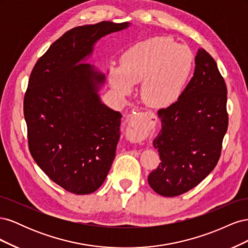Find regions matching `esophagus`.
Instances as JSON below:
<instances>
[{"instance_id": "obj_1", "label": "esophagus", "mask_w": 248, "mask_h": 248, "mask_svg": "<svg viewBox=\"0 0 248 248\" xmlns=\"http://www.w3.org/2000/svg\"><path fill=\"white\" fill-rule=\"evenodd\" d=\"M155 118L154 114L151 111L149 112H144V114H141V119L140 121L136 118V117H131L129 120H128V126H130L131 128L136 129L138 131H140L142 128H145V127L151 122V120Z\"/></svg>"}]
</instances>
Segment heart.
Listing matches in <instances>:
<instances>
[{
  "mask_svg": "<svg viewBox=\"0 0 248 248\" xmlns=\"http://www.w3.org/2000/svg\"><path fill=\"white\" fill-rule=\"evenodd\" d=\"M193 65L192 51L168 37H153L133 44L111 64L108 79L120 96H127L141 81L140 97L152 108H168L181 97Z\"/></svg>",
  "mask_w": 248,
  "mask_h": 248,
  "instance_id": "obj_1",
  "label": "heart"
}]
</instances>
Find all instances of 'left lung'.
Listing matches in <instances>:
<instances>
[{"instance_id": "obj_1", "label": "left lung", "mask_w": 248, "mask_h": 248, "mask_svg": "<svg viewBox=\"0 0 248 248\" xmlns=\"http://www.w3.org/2000/svg\"><path fill=\"white\" fill-rule=\"evenodd\" d=\"M161 130L153 140L159 167L148 177L151 188L176 197L211 172L228 129L227 87L214 59L204 48L196 56L193 77L179 100L158 110Z\"/></svg>"}]
</instances>
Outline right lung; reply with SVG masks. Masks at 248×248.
Instances as JSON below:
<instances>
[{
  "label": "right lung",
  "instance_id": "right-lung-1",
  "mask_svg": "<svg viewBox=\"0 0 248 248\" xmlns=\"http://www.w3.org/2000/svg\"><path fill=\"white\" fill-rule=\"evenodd\" d=\"M130 25L103 20L69 30L30 76L24 100L30 152L52 181L69 192L96 191L115 159L122 115L101 100L107 74L87 62L102 37Z\"/></svg>",
  "mask_w": 248,
  "mask_h": 248
}]
</instances>
